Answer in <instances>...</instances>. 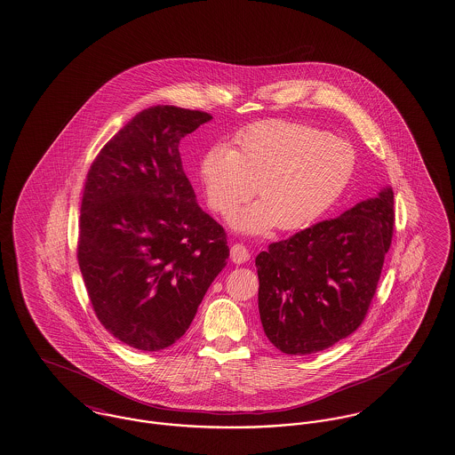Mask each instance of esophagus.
Wrapping results in <instances>:
<instances>
[{
	"mask_svg": "<svg viewBox=\"0 0 455 455\" xmlns=\"http://www.w3.org/2000/svg\"><path fill=\"white\" fill-rule=\"evenodd\" d=\"M249 258H251V254H249L246 246L234 244L231 247V260H233L234 264H244Z\"/></svg>",
	"mask_w": 455,
	"mask_h": 455,
	"instance_id": "1",
	"label": "esophagus"
}]
</instances>
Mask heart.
I'll list each match as a JSON object with an SVG mask.
<instances>
[{
	"label": "heart",
	"mask_w": 455,
	"mask_h": 455,
	"mask_svg": "<svg viewBox=\"0 0 455 455\" xmlns=\"http://www.w3.org/2000/svg\"><path fill=\"white\" fill-rule=\"evenodd\" d=\"M355 153L344 140L284 119L256 123L234 136V148L214 144L201 157L199 176L209 208L228 216L256 195L258 203L231 218L246 234L299 231L317 221L351 180Z\"/></svg>",
	"instance_id": "heart-1"
}]
</instances>
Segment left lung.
Wrapping results in <instances>:
<instances>
[{
  "label": "left lung",
  "mask_w": 455,
  "mask_h": 455,
  "mask_svg": "<svg viewBox=\"0 0 455 455\" xmlns=\"http://www.w3.org/2000/svg\"><path fill=\"white\" fill-rule=\"evenodd\" d=\"M394 228V193L357 203L256 258L259 315L279 351H324L363 324L376 294Z\"/></svg>",
  "instance_id": "left-lung-1"
}]
</instances>
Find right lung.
<instances>
[{
    "label": "right lung",
    "instance_id": "add662e5",
    "mask_svg": "<svg viewBox=\"0 0 455 455\" xmlns=\"http://www.w3.org/2000/svg\"><path fill=\"white\" fill-rule=\"evenodd\" d=\"M212 116L153 106L92 161L79 218L78 262L104 329L140 351L184 336L229 258L221 224L199 208L180 141Z\"/></svg>",
    "mask_w": 455,
    "mask_h": 455
}]
</instances>
